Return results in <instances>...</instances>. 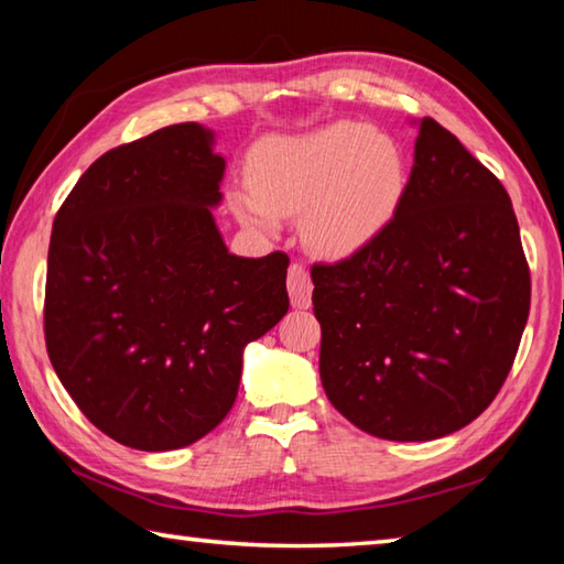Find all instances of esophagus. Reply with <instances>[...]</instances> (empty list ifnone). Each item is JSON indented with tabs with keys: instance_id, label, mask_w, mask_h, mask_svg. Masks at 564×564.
<instances>
[{
	"instance_id": "1",
	"label": "esophagus",
	"mask_w": 564,
	"mask_h": 564,
	"mask_svg": "<svg viewBox=\"0 0 564 564\" xmlns=\"http://www.w3.org/2000/svg\"><path fill=\"white\" fill-rule=\"evenodd\" d=\"M289 293H291V303L295 305V308H308L311 305L313 283H311V275H308V271H305L303 263H291Z\"/></svg>"
}]
</instances>
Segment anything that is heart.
<instances>
[{"label":"heart","mask_w":564,"mask_h":564,"mask_svg":"<svg viewBox=\"0 0 564 564\" xmlns=\"http://www.w3.org/2000/svg\"><path fill=\"white\" fill-rule=\"evenodd\" d=\"M403 149L368 123L336 121L303 137L265 139L248 166L251 194H236L246 224L273 228L299 214L303 238L321 253L348 256L383 231L403 202Z\"/></svg>","instance_id":"1"}]
</instances>
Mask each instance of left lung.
Listing matches in <instances>:
<instances>
[{"label": "left lung", "mask_w": 564, "mask_h": 564, "mask_svg": "<svg viewBox=\"0 0 564 564\" xmlns=\"http://www.w3.org/2000/svg\"><path fill=\"white\" fill-rule=\"evenodd\" d=\"M311 279L326 395L383 441L473 423L500 393L530 313L508 191L431 117L390 224Z\"/></svg>", "instance_id": "obj_1"}]
</instances>
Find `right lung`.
Returning <instances> with one entry per match:
<instances>
[{
  "instance_id": "1",
  "label": "right lung",
  "mask_w": 564,
  "mask_h": 564,
  "mask_svg": "<svg viewBox=\"0 0 564 564\" xmlns=\"http://www.w3.org/2000/svg\"><path fill=\"white\" fill-rule=\"evenodd\" d=\"M212 144L186 121L111 149L54 218L46 352L82 413L137 451L212 433L243 348L289 313V256L241 259L218 234L226 161Z\"/></svg>"
}]
</instances>
